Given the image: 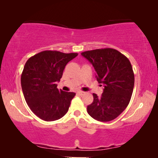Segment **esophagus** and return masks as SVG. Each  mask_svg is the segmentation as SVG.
Listing matches in <instances>:
<instances>
[{"label": "esophagus", "mask_w": 158, "mask_h": 158, "mask_svg": "<svg viewBox=\"0 0 158 158\" xmlns=\"http://www.w3.org/2000/svg\"><path fill=\"white\" fill-rule=\"evenodd\" d=\"M85 92H84V91H78L77 94H78V95H79V96H82L83 94H85Z\"/></svg>", "instance_id": "obj_1"}]
</instances>
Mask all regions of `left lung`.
I'll return each instance as SVG.
<instances>
[{
	"label": "left lung",
	"mask_w": 158,
	"mask_h": 158,
	"mask_svg": "<svg viewBox=\"0 0 158 158\" xmlns=\"http://www.w3.org/2000/svg\"><path fill=\"white\" fill-rule=\"evenodd\" d=\"M81 54L93 65L98 82L104 85L101 97L93 94L94 101L87 111L98 121L113 120L126 109L133 93L135 74L131 62L112 48L88 50Z\"/></svg>",
	"instance_id": "1"
}]
</instances>
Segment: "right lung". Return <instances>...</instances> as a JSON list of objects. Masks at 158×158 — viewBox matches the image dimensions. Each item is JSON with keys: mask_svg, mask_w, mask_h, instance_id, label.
Segmentation results:
<instances>
[{"mask_svg": "<svg viewBox=\"0 0 158 158\" xmlns=\"http://www.w3.org/2000/svg\"><path fill=\"white\" fill-rule=\"evenodd\" d=\"M78 53L44 50L27 61L21 77L25 100L34 114L44 121L61 118L68 112L73 92L57 88L64 69Z\"/></svg>", "mask_w": 158, "mask_h": 158, "instance_id": "1", "label": "right lung"}]
</instances>
